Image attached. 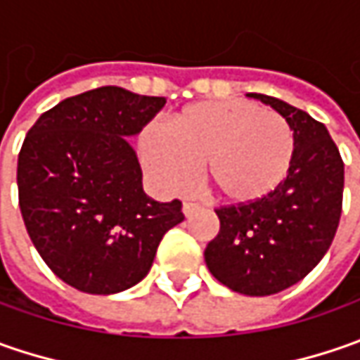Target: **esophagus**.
Listing matches in <instances>:
<instances>
[{
    "instance_id": "1",
    "label": "esophagus",
    "mask_w": 360,
    "mask_h": 360,
    "mask_svg": "<svg viewBox=\"0 0 360 360\" xmlns=\"http://www.w3.org/2000/svg\"><path fill=\"white\" fill-rule=\"evenodd\" d=\"M198 210H200V206L194 204V202H184V204H182V212H184V216H192L194 212H198Z\"/></svg>"
}]
</instances>
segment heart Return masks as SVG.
I'll return each mask as SVG.
<instances>
[{
    "label": "heart",
    "mask_w": 360,
    "mask_h": 360,
    "mask_svg": "<svg viewBox=\"0 0 360 360\" xmlns=\"http://www.w3.org/2000/svg\"><path fill=\"white\" fill-rule=\"evenodd\" d=\"M140 156L152 182L180 194L192 188L202 164L218 200L244 206L283 184L295 156L288 122L255 102H200L178 112L168 130H148Z\"/></svg>",
    "instance_id": "obj_1"
}]
</instances>
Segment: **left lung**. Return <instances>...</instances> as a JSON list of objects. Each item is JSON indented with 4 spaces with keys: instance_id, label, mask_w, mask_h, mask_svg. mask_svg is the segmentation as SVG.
<instances>
[{
    "instance_id": "left-lung-1",
    "label": "left lung",
    "mask_w": 360,
    "mask_h": 360,
    "mask_svg": "<svg viewBox=\"0 0 360 360\" xmlns=\"http://www.w3.org/2000/svg\"><path fill=\"white\" fill-rule=\"evenodd\" d=\"M283 116L295 136L290 170L266 198L220 206V230L204 250L216 281L246 297L297 284L326 255L342 210L345 164L325 124L264 94H248Z\"/></svg>"
}]
</instances>
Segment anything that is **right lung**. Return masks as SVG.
Returning <instances> with one entry per match:
<instances>
[{"label": "right lung", "mask_w": 360, "mask_h": 360, "mask_svg": "<svg viewBox=\"0 0 360 360\" xmlns=\"http://www.w3.org/2000/svg\"><path fill=\"white\" fill-rule=\"evenodd\" d=\"M166 100L104 86L65 98L27 131L18 158L20 208L35 250L63 283L116 295L152 266L162 236L184 220L158 202L126 140Z\"/></svg>", "instance_id": "add662e5"}]
</instances>
